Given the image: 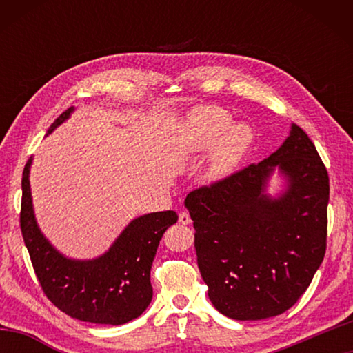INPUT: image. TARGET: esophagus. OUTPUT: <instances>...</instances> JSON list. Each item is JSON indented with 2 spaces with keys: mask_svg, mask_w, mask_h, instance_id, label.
<instances>
[{
  "mask_svg": "<svg viewBox=\"0 0 353 353\" xmlns=\"http://www.w3.org/2000/svg\"><path fill=\"white\" fill-rule=\"evenodd\" d=\"M179 223L183 224V225H188L191 223V218L190 214L187 212H182L181 214H179Z\"/></svg>",
  "mask_w": 353,
  "mask_h": 353,
  "instance_id": "esophagus-1",
  "label": "esophagus"
}]
</instances>
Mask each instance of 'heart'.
Returning a JSON list of instances; mask_svg holds the SVG:
<instances>
[{
    "label": "heart",
    "mask_w": 353,
    "mask_h": 353,
    "mask_svg": "<svg viewBox=\"0 0 353 353\" xmlns=\"http://www.w3.org/2000/svg\"><path fill=\"white\" fill-rule=\"evenodd\" d=\"M254 134L248 124H232L230 113L218 105H201L182 121V143L188 154L208 152L204 179L219 183L236 171L252 145Z\"/></svg>",
    "instance_id": "1"
}]
</instances>
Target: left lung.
I'll return each mask as SVG.
<instances>
[{"instance_id":"8db88e82","label":"left lung","mask_w":353,"mask_h":353,"mask_svg":"<svg viewBox=\"0 0 353 353\" xmlns=\"http://www.w3.org/2000/svg\"><path fill=\"white\" fill-rule=\"evenodd\" d=\"M276 172L283 187L274 196ZM328 193L325 166L296 124L268 159L191 191L198 266L219 313L260 321L294 305L324 260Z\"/></svg>"}]
</instances>
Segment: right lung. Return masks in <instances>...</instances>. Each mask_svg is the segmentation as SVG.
Returning <instances> with one entry per match:
<instances>
[{"mask_svg": "<svg viewBox=\"0 0 353 353\" xmlns=\"http://www.w3.org/2000/svg\"><path fill=\"white\" fill-rule=\"evenodd\" d=\"M74 112L70 107L48 129L46 137ZM32 157L23 170L20 225L34 271L46 297L71 318L93 324L121 325L145 312L152 301L151 266L168 227L177 223L172 210L134 218L112 246L94 259H70L52 246L35 219L31 181Z\"/></svg>", "mask_w": 353, "mask_h": 353, "instance_id": "obj_1", "label": "right lung"}]
</instances>
